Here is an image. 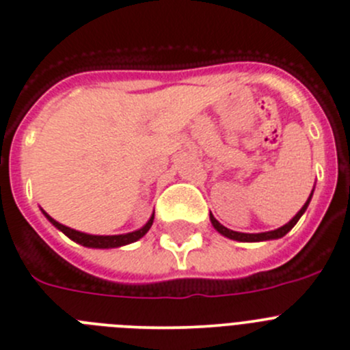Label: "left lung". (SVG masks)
Instances as JSON below:
<instances>
[{"mask_svg": "<svg viewBox=\"0 0 350 350\" xmlns=\"http://www.w3.org/2000/svg\"><path fill=\"white\" fill-rule=\"evenodd\" d=\"M311 195H313V193H311ZM311 195H310V198H308V202L304 203V206H303V208H301L299 212H297L296 215H294V219H293V220H289V222H287L286 226L279 227V229H275V230H269V232H260V234H244V232H236V230H230V229H227V227H224L222 224H220L219 220H217L215 217H213V215H210V220H212L213 227H215V229L219 230L220 234H224V236H226V237H229V239L244 241V243H256V241L279 239V237L286 236V234L289 232V230L293 229L294 226H296V224H297V220L301 219V215H303V213L306 212L308 205H310Z\"/></svg>", "mask_w": 350, "mask_h": 350, "instance_id": "obj_1", "label": "left lung"}]
</instances>
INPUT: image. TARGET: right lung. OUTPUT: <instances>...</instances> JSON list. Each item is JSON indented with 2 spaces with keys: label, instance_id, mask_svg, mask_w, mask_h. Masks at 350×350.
I'll return each mask as SVG.
<instances>
[{
  "label": "right lung",
  "instance_id": "1",
  "mask_svg": "<svg viewBox=\"0 0 350 350\" xmlns=\"http://www.w3.org/2000/svg\"><path fill=\"white\" fill-rule=\"evenodd\" d=\"M44 215L49 219V222L53 224L54 227L61 230V232L66 234L70 239H73L75 243L81 244V246H89V247H118V246H124V244H130L138 241L140 237H144L145 234L148 232V229L152 227V222H154V215L150 217L147 224H145L142 229L135 230V232H128V234H120V236H92V234H85V232H78V230L70 229V227L63 226V224L56 222L54 219H51L46 212Z\"/></svg>",
  "mask_w": 350,
  "mask_h": 350
}]
</instances>
